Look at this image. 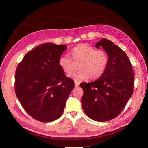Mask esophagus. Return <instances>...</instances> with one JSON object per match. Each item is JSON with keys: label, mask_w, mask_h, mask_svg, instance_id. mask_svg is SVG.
<instances>
[{"label": "esophagus", "mask_w": 148, "mask_h": 148, "mask_svg": "<svg viewBox=\"0 0 148 148\" xmlns=\"http://www.w3.org/2000/svg\"><path fill=\"white\" fill-rule=\"evenodd\" d=\"M74 83H75V87H78L80 85V83L77 82H74Z\"/></svg>", "instance_id": "1"}]
</instances>
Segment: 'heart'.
Masks as SVG:
<instances>
[{
  "label": "heart",
  "mask_w": 148,
  "mask_h": 148,
  "mask_svg": "<svg viewBox=\"0 0 148 148\" xmlns=\"http://www.w3.org/2000/svg\"><path fill=\"white\" fill-rule=\"evenodd\" d=\"M71 59L68 54L62 56L59 60V65L64 72L69 73L76 68L79 64L78 71L71 73L69 77L75 82L99 79L105 73L108 67V55L104 50L96 49L86 43L74 47L71 52Z\"/></svg>",
  "instance_id": "b5f03b06"
}]
</instances>
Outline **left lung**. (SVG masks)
I'll use <instances>...</instances> for the list:
<instances>
[{
  "label": "left lung",
  "mask_w": 148,
  "mask_h": 148,
  "mask_svg": "<svg viewBox=\"0 0 148 148\" xmlns=\"http://www.w3.org/2000/svg\"><path fill=\"white\" fill-rule=\"evenodd\" d=\"M102 47L108 55L105 73L91 83H82L83 90L82 105L88 116L97 121L116 117L123 110L133 93L134 73L127 54L106 38L95 44Z\"/></svg>",
  "instance_id": "1"
}]
</instances>
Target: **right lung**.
<instances>
[{"instance_id":"1","label":"right lung","mask_w":148,"mask_h":148,"mask_svg":"<svg viewBox=\"0 0 148 148\" xmlns=\"http://www.w3.org/2000/svg\"><path fill=\"white\" fill-rule=\"evenodd\" d=\"M65 45L42 44L25 54L15 74V92L33 119L51 122L59 119L74 87L59 65Z\"/></svg>"}]
</instances>
